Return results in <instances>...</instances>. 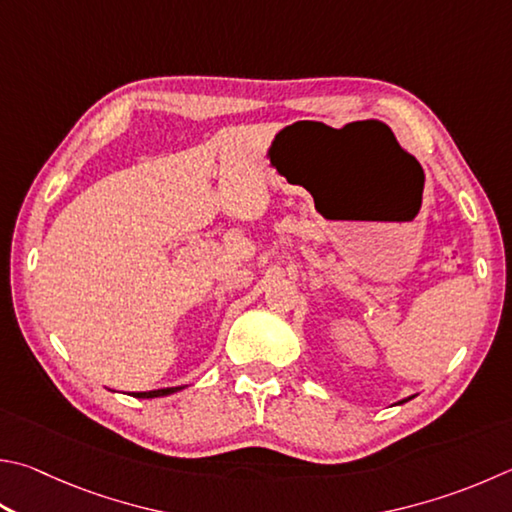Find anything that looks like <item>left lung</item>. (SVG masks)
<instances>
[{"label":"left lung","mask_w":512,"mask_h":512,"mask_svg":"<svg viewBox=\"0 0 512 512\" xmlns=\"http://www.w3.org/2000/svg\"><path fill=\"white\" fill-rule=\"evenodd\" d=\"M410 398H414V396H410ZM410 398H405V401H401V403H407V401H410ZM401 403H398V405H401Z\"/></svg>","instance_id":"obj_1"}]
</instances>
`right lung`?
Instances as JSON below:
<instances>
[{"label":"right lung","mask_w":512,"mask_h":512,"mask_svg":"<svg viewBox=\"0 0 512 512\" xmlns=\"http://www.w3.org/2000/svg\"><path fill=\"white\" fill-rule=\"evenodd\" d=\"M179 389H183V387H165V389H152V392H134L132 396H136V398H159V396L179 392Z\"/></svg>","instance_id":"1"}]
</instances>
